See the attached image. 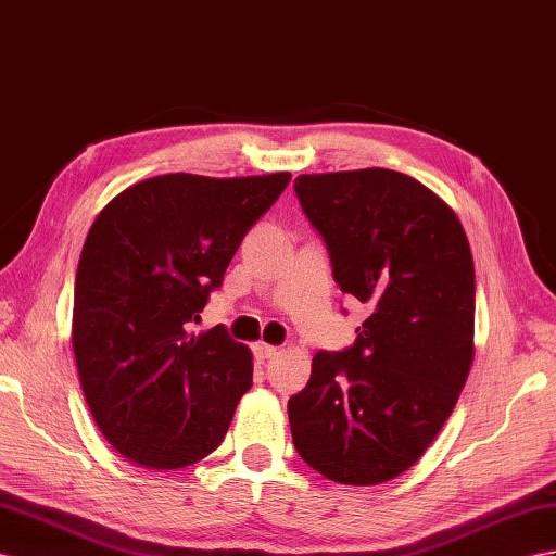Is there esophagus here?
Listing matches in <instances>:
<instances>
[{"label":"esophagus","instance_id":"esophagus-1","mask_svg":"<svg viewBox=\"0 0 556 556\" xmlns=\"http://www.w3.org/2000/svg\"><path fill=\"white\" fill-rule=\"evenodd\" d=\"M277 352H279L277 345H267V343H255V345H253V354H255V357H258V359L275 357Z\"/></svg>","mask_w":556,"mask_h":556}]
</instances>
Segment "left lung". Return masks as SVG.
<instances>
[{"label": "left lung", "mask_w": 556, "mask_h": 556, "mask_svg": "<svg viewBox=\"0 0 556 556\" xmlns=\"http://www.w3.org/2000/svg\"><path fill=\"white\" fill-rule=\"evenodd\" d=\"M295 194L340 291L368 303L345 352H317L289 400L298 455L326 479L376 486L418 463L475 359V263L453 208L390 168L298 176Z\"/></svg>", "instance_id": "1"}]
</instances>
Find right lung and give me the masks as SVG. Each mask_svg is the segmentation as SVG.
<instances>
[{
	"label": "right lung",
	"mask_w": 556,
	"mask_h": 556,
	"mask_svg": "<svg viewBox=\"0 0 556 556\" xmlns=\"http://www.w3.org/2000/svg\"><path fill=\"white\" fill-rule=\"evenodd\" d=\"M289 178L164 174L98 213L79 255L73 348L84 400L122 458L168 472L220 446L253 354L223 326L190 324Z\"/></svg>",
	"instance_id": "right-lung-1"
}]
</instances>
